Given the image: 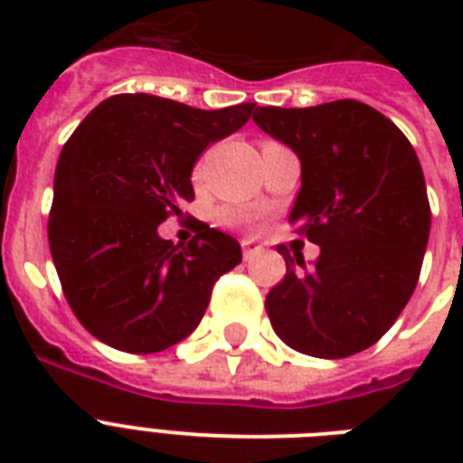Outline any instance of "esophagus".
<instances>
[{"label": "esophagus", "instance_id": "34e87169", "mask_svg": "<svg viewBox=\"0 0 463 463\" xmlns=\"http://www.w3.org/2000/svg\"><path fill=\"white\" fill-rule=\"evenodd\" d=\"M260 250L261 247L257 245V242H252V240H242V257H245V260H250V257L260 252Z\"/></svg>", "mask_w": 463, "mask_h": 463}]
</instances>
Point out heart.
<instances>
[{"label": "heart", "instance_id": "b5f03b06", "mask_svg": "<svg viewBox=\"0 0 463 463\" xmlns=\"http://www.w3.org/2000/svg\"><path fill=\"white\" fill-rule=\"evenodd\" d=\"M240 218H250V216H240Z\"/></svg>", "mask_w": 463, "mask_h": 463}]
</instances>
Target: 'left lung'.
I'll return each mask as SVG.
<instances>
[{
	"mask_svg": "<svg viewBox=\"0 0 463 463\" xmlns=\"http://www.w3.org/2000/svg\"><path fill=\"white\" fill-rule=\"evenodd\" d=\"M252 119L300 158L288 221L319 245L315 264L279 247L286 279L267 296L271 326L315 358L365 351L402 315L420 276L430 235L420 160L392 119L358 100L257 108Z\"/></svg>",
	"mask_w": 463,
	"mask_h": 463,
	"instance_id": "obj_1",
	"label": "left lung"
}]
</instances>
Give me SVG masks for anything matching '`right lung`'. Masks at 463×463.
Instances as JSON below:
<instances>
[{"label":"right lung","mask_w":463,"mask_h":463,"mask_svg":"<svg viewBox=\"0 0 463 463\" xmlns=\"http://www.w3.org/2000/svg\"><path fill=\"white\" fill-rule=\"evenodd\" d=\"M252 110L119 93L69 137L47 238L69 307L98 341L158 353L199 326L213 283L242 261L240 242L202 223L187 245H173L158 225L194 199L203 148L238 132Z\"/></svg>","instance_id":"right-lung-1"}]
</instances>
